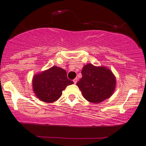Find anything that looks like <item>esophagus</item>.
<instances>
[{
  "label": "esophagus",
  "instance_id": "34e87169",
  "mask_svg": "<svg viewBox=\"0 0 146 146\" xmlns=\"http://www.w3.org/2000/svg\"><path fill=\"white\" fill-rule=\"evenodd\" d=\"M73 82H74L75 84H76L77 82V78H75L74 79H73Z\"/></svg>",
  "mask_w": 146,
  "mask_h": 146
}]
</instances>
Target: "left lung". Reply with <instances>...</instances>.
<instances>
[{
  "mask_svg": "<svg viewBox=\"0 0 146 146\" xmlns=\"http://www.w3.org/2000/svg\"><path fill=\"white\" fill-rule=\"evenodd\" d=\"M82 74V77L77 83V86L88 102L98 104L113 94L117 79L108 68L88 63L84 66Z\"/></svg>",
  "mask_w": 146,
  "mask_h": 146,
  "instance_id": "8db88e82",
  "label": "left lung"
}]
</instances>
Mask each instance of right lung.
Instances as JSON below:
<instances>
[{
	"label": "right lung",
	"instance_id": "right-lung-1",
	"mask_svg": "<svg viewBox=\"0 0 146 146\" xmlns=\"http://www.w3.org/2000/svg\"><path fill=\"white\" fill-rule=\"evenodd\" d=\"M73 82L67 78L63 69L53 66L50 69L35 74L32 88L36 96L42 102L52 103L59 99L62 92Z\"/></svg>",
	"mask_w": 146,
	"mask_h": 146
}]
</instances>
